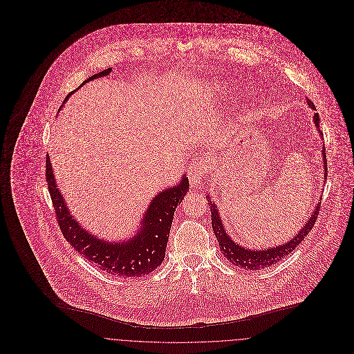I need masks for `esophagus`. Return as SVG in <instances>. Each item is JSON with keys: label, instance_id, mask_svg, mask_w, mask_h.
Returning a JSON list of instances; mask_svg holds the SVG:
<instances>
[{"label": "esophagus", "instance_id": "obj_1", "mask_svg": "<svg viewBox=\"0 0 354 354\" xmlns=\"http://www.w3.org/2000/svg\"><path fill=\"white\" fill-rule=\"evenodd\" d=\"M209 170V163L203 158L202 155H198L191 167H189V183L194 185V187H198L202 184V180L205 177V174L208 173Z\"/></svg>", "mask_w": 354, "mask_h": 354}]
</instances>
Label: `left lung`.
Segmentation results:
<instances>
[{
  "mask_svg": "<svg viewBox=\"0 0 354 354\" xmlns=\"http://www.w3.org/2000/svg\"><path fill=\"white\" fill-rule=\"evenodd\" d=\"M308 104L315 107V104L312 102L308 100ZM315 124L316 127H319V114L316 113L315 114ZM323 162H324V180L327 178V159H326V152L323 149ZM205 199L208 201L209 204V209H211V223H212V230L215 233V237L218 240V244L221 247V251L223 253V256L233 264L244 268V270H261V268H266V267H271L272 264H277L279 260H282L285 256L290 254L292 251L296 250V247H299L301 244L305 236L312 230L315 222H316V218L319 215V209H320V204L322 203H316V207L312 212V215L309 216L308 222L305 223L303 229L299 232V234L296 237H293L290 241H288L286 244H282V245H278V247H274V248H267V250H259V251H252L250 248H244L239 244H236L230 237L229 234L225 232V227L222 225V221H221V216L218 214V209H216V205L215 203L211 201L209 195L207 194Z\"/></svg>",
  "mask_w": 354,
  "mask_h": 354,
  "instance_id": "obj_1",
  "label": "left lung"
}]
</instances>
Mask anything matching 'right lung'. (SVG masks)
<instances>
[{
  "label": "right lung",
  "mask_w": 354,
  "mask_h": 354,
  "mask_svg": "<svg viewBox=\"0 0 354 354\" xmlns=\"http://www.w3.org/2000/svg\"><path fill=\"white\" fill-rule=\"evenodd\" d=\"M110 72L111 69L107 68L88 77L83 84L93 79L107 76ZM46 181L57 222L66 241L102 271L124 278L147 275L162 264L174 211L189 191L188 178L184 176L178 185L162 191L152 199L136 236L122 243H106L84 230L71 215L57 188L49 155L46 158Z\"/></svg>",
  "instance_id": "right-lung-1"
}]
</instances>
